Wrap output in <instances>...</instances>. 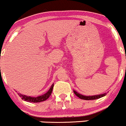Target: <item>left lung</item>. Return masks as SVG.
I'll return each instance as SVG.
<instances>
[{
    "label": "left lung",
    "mask_w": 126,
    "mask_h": 126,
    "mask_svg": "<svg viewBox=\"0 0 126 126\" xmlns=\"http://www.w3.org/2000/svg\"><path fill=\"white\" fill-rule=\"evenodd\" d=\"M74 93L77 96L78 98H79L80 99H84V100H93V99H98V98H102V97L106 95V93H104V94H98V95H94V96H84L82 94H79V93H78L77 92L73 91Z\"/></svg>",
    "instance_id": "1"
}]
</instances>
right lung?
I'll use <instances>...</instances> for the list:
<instances>
[{
	"instance_id": "add662e5",
	"label": "right lung",
	"mask_w": 126,
	"mask_h": 126,
	"mask_svg": "<svg viewBox=\"0 0 126 126\" xmlns=\"http://www.w3.org/2000/svg\"><path fill=\"white\" fill-rule=\"evenodd\" d=\"M54 85L52 84V85L51 86L50 89H49V90L45 94H43V95L39 96L37 97H31V96H27L23 95L22 94H18L19 96L22 98L24 100L26 101L27 102H40L42 101H44L47 100L48 98L50 97V96L51 94V92L53 91V89Z\"/></svg>"
}]
</instances>
